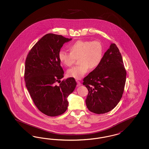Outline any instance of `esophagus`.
<instances>
[{
    "mask_svg": "<svg viewBox=\"0 0 149 149\" xmlns=\"http://www.w3.org/2000/svg\"><path fill=\"white\" fill-rule=\"evenodd\" d=\"M77 86H81V83H80V81H77Z\"/></svg>",
    "mask_w": 149,
    "mask_h": 149,
    "instance_id": "esophagus-1",
    "label": "esophagus"
}]
</instances>
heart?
<instances>
[{
  "mask_svg": "<svg viewBox=\"0 0 149 149\" xmlns=\"http://www.w3.org/2000/svg\"><path fill=\"white\" fill-rule=\"evenodd\" d=\"M70 52L64 50L59 52L60 62L66 67H70L79 58L80 65L70 68L67 71L68 77L81 79L89 69L99 67L103 57V48L98 40H77L69 46Z\"/></svg>",
  "mask_w": 149,
  "mask_h": 149,
  "instance_id": "1",
  "label": "heart"
}]
</instances>
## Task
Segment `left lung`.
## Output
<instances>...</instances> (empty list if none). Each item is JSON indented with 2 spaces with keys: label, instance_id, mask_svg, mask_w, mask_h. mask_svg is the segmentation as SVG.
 <instances>
[{
  "label": "left lung",
  "instance_id": "8db88e82",
  "mask_svg": "<svg viewBox=\"0 0 149 149\" xmlns=\"http://www.w3.org/2000/svg\"><path fill=\"white\" fill-rule=\"evenodd\" d=\"M126 71L117 46L111 43L98 67L84 79L88 91L86 106L92 113L100 114L112 110L122 98Z\"/></svg>",
  "mask_w": 149,
  "mask_h": 149
}]
</instances>
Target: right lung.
<instances>
[{
    "label": "right lung",
    "instance_id": "obj_1",
    "mask_svg": "<svg viewBox=\"0 0 149 149\" xmlns=\"http://www.w3.org/2000/svg\"><path fill=\"white\" fill-rule=\"evenodd\" d=\"M72 39L49 33L32 47L25 62L24 81L32 99L41 112L49 116H58L68 108V97L77 82L69 77L62 81L64 72L59 52L65 42Z\"/></svg>",
    "mask_w": 149,
    "mask_h": 149
}]
</instances>
